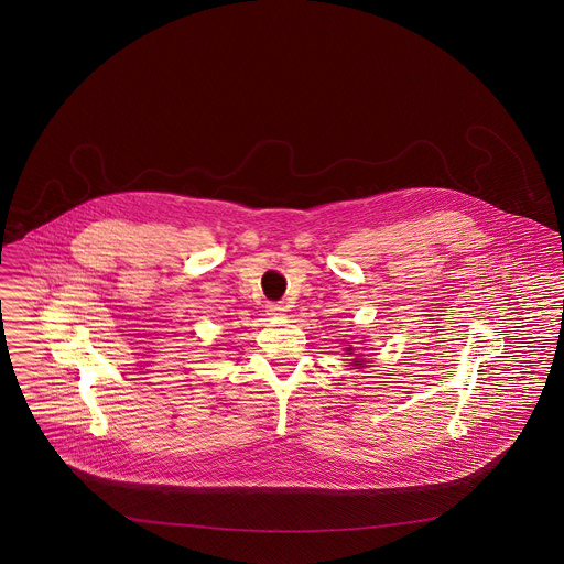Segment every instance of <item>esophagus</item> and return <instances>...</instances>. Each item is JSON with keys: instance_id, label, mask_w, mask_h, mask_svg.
Returning a JSON list of instances; mask_svg holds the SVG:
<instances>
[{"instance_id": "esophagus-1", "label": "esophagus", "mask_w": 564, "mask_h": 564, "mask_svg": "<svg viewBox=\"0 0 564 564\" xmlns=\"http://www.w3.org/2000/svg\"><path fill=\"white\" fill-rule=\"evenodd\" d=\"M268 312L271 316H284V312H286V307L282 305V303H269Z\"/></svg>"}]
</instances>
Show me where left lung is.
Listing matches in <instances>:
<instances>
[{
	"mask_svg": "<svg viewBox=\"0 0 564 564\" xmlns=\"http://www.w3.org/2000/svg\"><path fill=\"white\" fill-rule=\"evenodd\" d=\"M348 355H352V348H348ZM355 365H362V360H356Z\"/></svg>",
	"mask_w": 564,
	"mask_h": 564,
	"instance_id": "1",
	"label": "left lung"
}]
</instances>
